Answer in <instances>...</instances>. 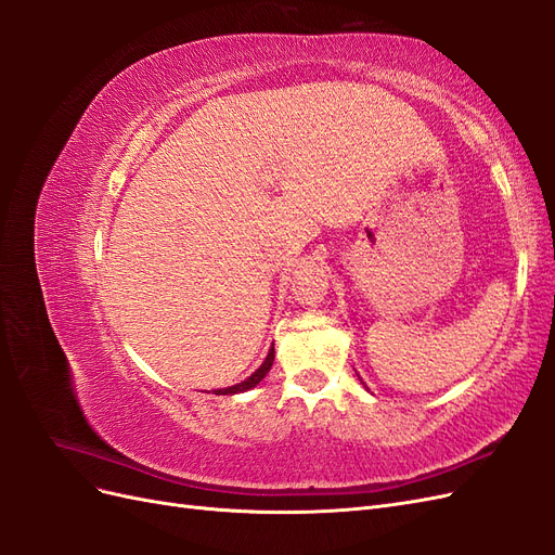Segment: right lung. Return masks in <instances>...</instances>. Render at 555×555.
Listing matches in <instances>:
<instances>
[{
    "label": "right lung",
    "instance_id": "1",
    "mask_svg": "<svg viewBox=\"0 0 555 555\" xmlns=\"http://www.w3.org/2000/svg\"><path fill=\"white\" fill-rule=\"evenodd\" d=\"M273 359H275V347H271L268 349V357L263 359V363L257 367L255 373H251L247 379H243L241 384H233V386H227V389H215L212 393L215 396H233V393H243V391H249V389H255V386L268 375V371H271V365H273Z\"/></svg>",
    "mask_w": 555,
    "mask_h": 555
}]
</instances>
